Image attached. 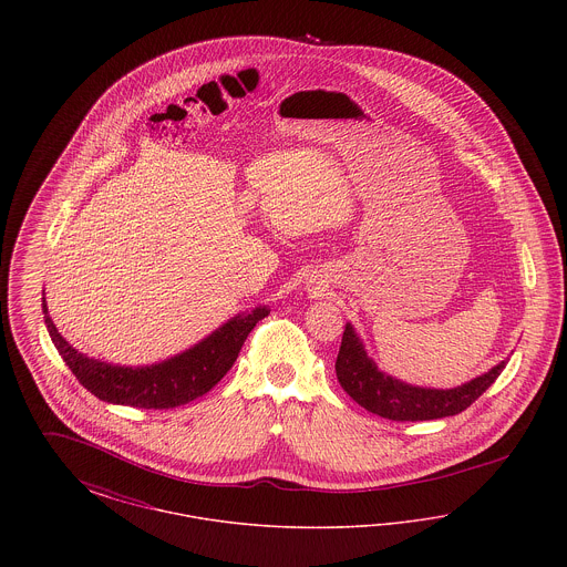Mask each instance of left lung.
<instances>
[{
  "label": "left lung",
  "mask_w": 567,
  "mask_h": 567,
  "mask_svg": "<svg viewBox=\"0 0 567 567\" xmlns=\"http://www.w3.org/2000/svg\"><path fill=\"white\" fill-rule=\"evenodd\" d=\"M506 361L488 370L483 377L470 380L457 389H421L410 386L395 378L382 374L377 363L365 354L351 324L344 327L342 347L336 361L340 386L352 400L372 414L389 421H432L463 412L474 404L486 389L497 380Z\"/></svg>",
  "instance_id": "8db88e82"
}]
</instances>
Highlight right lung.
Wrapping results in <instances>:
<instances>
[{"instance_id": "add662e5", "label": "right lung", "mask_w": 567, "mask_h": 567, "mask_svg": "<svg viewBox=\"0 0 567 567\" xmlns=\"http://www.w3.org/2000/svg\"><path fill=\"white\" fill-rule=\"evenodd\" d=\"M42 310L54 349L86 391H91L102 402L146 410L189 404L208 393L231 370L252 327L270 315L266 306H259L250 315L234 317L231 321L218 327L213 336L178 357L148 368H121L89 359L72 349L51 321L44 297Z\"/></svg>"}]
</instances>
